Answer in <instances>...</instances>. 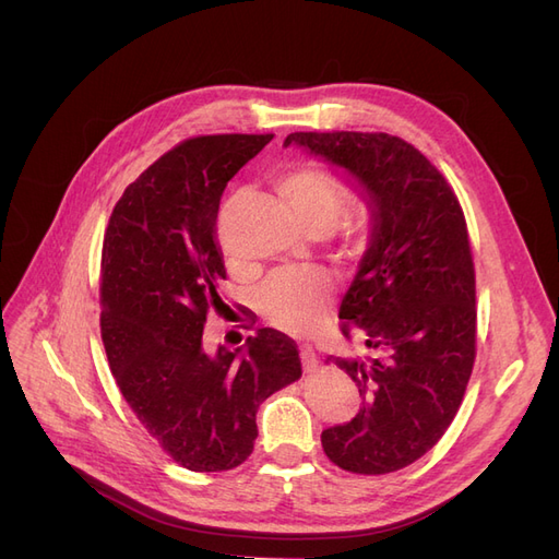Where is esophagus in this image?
Returning a JSON list of instances; mask_svg holds the SVG:
<instances>
[{
    "instance_id": "obj_1",
    "label": "esophagus",
    "mask_w": 559,
    "mask_h": 559,
    "mask_svg": "<svg viewBox=\"0 0 559 559\" xmlns=\"http://www.w3.org/2000/svg\"><path fill=\"white\" fill-rule=\"evenodd\" d=\"M300 361H302V370H306V373H312V370L319 366V357L308 345L300 347Z\"/></svg>"
}]
</instances>
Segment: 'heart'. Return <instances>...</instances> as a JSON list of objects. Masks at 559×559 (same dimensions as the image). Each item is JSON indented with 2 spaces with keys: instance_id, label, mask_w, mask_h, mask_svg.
<instances>
[{
  "instance_id": "b5f03b06",
  "label": "heart",
  "mask_w": 559,
  "mask_h": 559,
  "mask_svg": "<svg viewBox=\"0 0 559 559\" xmlns=\"http://www.w3.org/2000/svg\"><path fill=\"white\" fill-rule=\"evenodd\" d=\"M277 191L306 230H329L341 214L345 189L317 167H298L277 181ZM331 280L319 270H284L261 289V310L270 324L286 331H306L324 312Z\"/></svg>"
}]
</instances>
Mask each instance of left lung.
Wrapping results in <instances>:
<instances>
[{
    "instance_id": "8db88e82",
    "label": "left lung",
    "mask_w": 559,
    "mask_h": 559,
    "mask_svg": "<svg viewBox=\"0 0 559 559\" xmlns=\"http://www.w3.org/2000/svg\"><path fill=\"white\" fill-rule=\"evenodd\" d=\"M349 177L370 235L341 312L368 354L335 357L364 396L357 417L321 431L333 464L380 476L417 462L445 433L476 359V275L464 214L443 175L384 132H294Z\"/></svg>"
}]
</instances>
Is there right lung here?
Returning a JSON list of instances; mask_svg holds the SVG:
<instances>
[{"mask_svg":"<svg viewBox=\"0 0 559 559\" xmlns=\"http://www.w3.org/2000/svg\"><path fill=\"white\" fill-rule=\"evenodd\" d=\"M273 134H210L167 151L116 202L103 245V343L123 399L177 464L240 466L259 405L300 378L296 345L261 329L238 349L202 343L226 280L216 214L226 183Z\"/></svg>","mask_w":559,"mask_h":559,"instance_id":"right-lung-1","label":"right lung"}]
</instances>
